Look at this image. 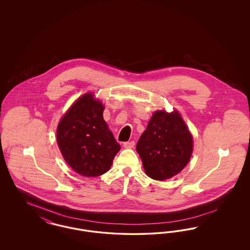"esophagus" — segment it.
Instances as JSON below:
<instances>
[{"label":"esophagus","mask_w":250,"mask_h":250,"mask_svg":"<svg viewBox=\"0 0 250 250\" xmlns=\"http://www.w3.org/2000/svg\"><path fill=\"white\" fill-rule=\"evenodd\" d=\"M135 146V142L134 141H131V142H126V143H124V147L125 148H127V149H131Z\"/></svg>","instance_id":"1"}]
</instances>
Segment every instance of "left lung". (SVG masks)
Returning <instances> with one entry per match:
<instances>
[{"label": "left lung", "instance_id": "8db88e82", "mask_svg": "<svg viewBox=\"0 0 250 250\" xmlns=\"http://www.w3.org/2000/svg\"><path fill=\"white\" fill-rule=\"evenodd\" d=\"M146 174L154 180L171 178L188 165L193 151L192 135L177 110H157L137 143Z\"/></svg>", "mask_w": 250, "mask_h": 250}]
</instances>
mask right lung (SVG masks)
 <instances>
[{
  "label": "right lung",
  "mask_w": 250,
  "mask_h": 250,
  "mask_svg": "<svg viewBox=\"0 0 250 250\" xmlns=\"http://www.w3.org/2000/svg\"><path fill=\"white\" fill-rule=\"evenodd\" d=\"M104 106L91 93L80 97L57 127V143L66 163L79 174L95 177L109 169L121 149L103 118Z\"/></svg>",
  "instance_id": "1"
}]
</instances>
